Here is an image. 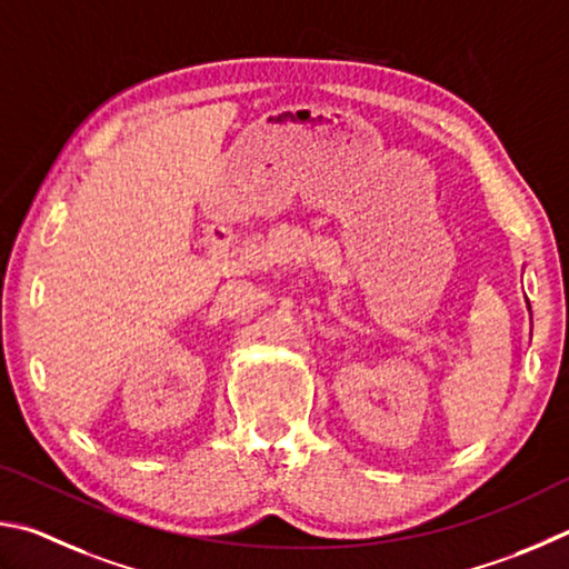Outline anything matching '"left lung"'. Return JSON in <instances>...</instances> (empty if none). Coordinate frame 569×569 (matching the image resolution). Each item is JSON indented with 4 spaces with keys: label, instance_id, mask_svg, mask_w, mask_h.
Listing matches in <instances>:
<instances>
[{
    "label": "left lung",
    "instance_id": "8db88e82",
    "mask_svg": "<svg viewBox=\"0 0 569 569\" xmlns=\"http://www.w3.org/2000/svg\"><path fill=\"white\" fill-rule=\"evenodd\" d=\"M527 307H530V302H527Z\"/></svg>",
    "mask_w": 569,
    "mask_h": 569
}]
</instances>
